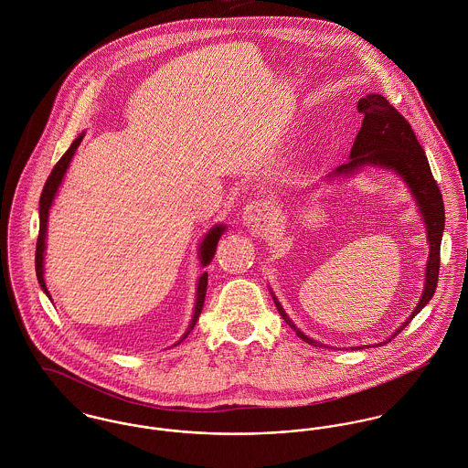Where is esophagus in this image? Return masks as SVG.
I'll use <instances>...</instances> for the list:
<instances>
[{"mask_svg":"<svg viewBox=\"0 0 468 468\" xmlns=\"http://www.w3.org/2000/svg\"><path fill=\"white\" fill-rule=\"evenodd\" d=\"M242 218L251 229L263 231L272 222V207L263 199H257L244 208Z\"/></svg>","mask_w":468,"mask_h":468,"instance_id":"obj_1","label":"esophagus"}]
</instances>
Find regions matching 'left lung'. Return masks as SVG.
<instances>
[{
  "instance_id": "1",
  "label": "left lung",
  "mask_w": 468,
  "mask_h": 468,
  "mask_svg": "<svg viewBox=\"0 0 468 468\" xmlns=\"http://www.w3.org/2000/svg\"><path fill=\"white\" fill-rule=\"evenodd\" d=\"M357 109L359 112H363L364 120L350 153L352 159L337 166L334 174L335 176L352 174L363 165H378V166L399 172L408 183V186L411 188L420 211L423 215V222L427 224V239H429L431 253L427 260L425 289L415 311L411 312V315L395 332L397 335L411 323L416 314L427 305V302L432 298L436 291L438 272H440V246H441V235L445 226V207H443V197L438 188V183L432 177L427 156L421 145L418 144L415 131L411 129L410 122L382 95H366L359 101ZM276 307L282 314V317L287 321V324L296 332L298 337H302L309 345H317L303 332H300V328H296V324L287 317V314L283 312L278 302H276Z\"/></svg>"
}]
</instances>
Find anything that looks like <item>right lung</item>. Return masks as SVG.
<instances>
[{
  "label": "right lung",
  "instance_id": "obj_1",
  "mask_svg": "<svg viewBox=\"0 0 468 468\" xmlns=\"http://www.w3.org/2000/svg\"><path fill=\"white\" fill-rule=\"evenodd\" d=\"M84 134H80L73 144L71 147L62 154V157L55 163V166L45 183V188H43V194H41V199H39V237H37V246H36V274H37V280H39V285L43 287V291L47 292V296H50L48 289H47V283H45V278H43V260H45V240H47V222H48V211L52 207L53 197L57 194V188L64 177V172L71 161V157L75 154L77 147L80 145ZM224 231V226H215L213 229H209L207 239L203 240L201 244V263L203 265H208L213 255H215V250H217V242L220 239ZM207 285H208V272H203V276L199 278V283H197V300H196V311H194V317H192V323L186 330V334L183 335V339L192 332V328L196 326L197 319H199V314L203 311V305H205V296H207ZM52 300V298H50ZM181 339V341H183Z\"/></svg>",
  "mask_w": 468,
  "mask_h": 468
}]
</instances>
